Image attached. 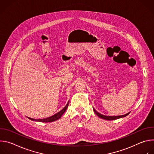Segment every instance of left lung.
<instances>
[{
    "label": "left lung",
    "instance_id": "obj_1",
    "mask_svg": "<svg viewBox=\"0 0 154 154\" xmlns=\"http://www.w3.org/2000/svg\"><path fill=\"white\" fill-rule=\"evenodd\" d=\"M93 110H94V113H95L99 118H102V119H105V120H108V121L115 120V119H119V118H123V117H125V116H127V115L130 113V112H129V113H127V114H125V115H121V116H105V115H102V114L98 113L96 111V109H95L94 108H93Z\"/></svg>",
    "mask_w": 154,
    "mask_h": 154
}]
</instances>
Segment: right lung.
I'll return each mask as SVG.
<instances>
[{
  "mask_svg": "<svg viewBox=\"0 0 154 154\" xmlns=\"http://www.w3.org/2000/svg\"><path fill=\"white\" fill-rule=\"evenodd\" d=\"M68 104H69V102H68V103L66 104V105L61 110L60 112H59L58 113L55 114L54 115L51 116V117H49V118H45V119H33V118H28L29 119L32 120V121H39V122H53V121H55L57 119H58L59 118H60L61 117V116L63 115V114L65 112V111L66 110V109L68 106Z\"/></svg>",
  "mask_w": 154,
  "mask_h": 154,
  "instance_id": "right-lung-1",
  "label": "right lung"
}]
</instances>
